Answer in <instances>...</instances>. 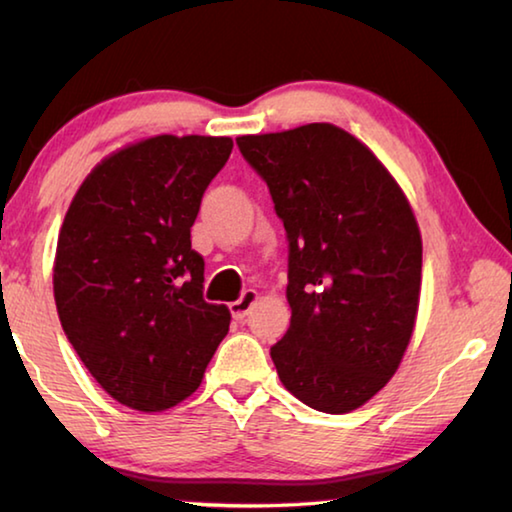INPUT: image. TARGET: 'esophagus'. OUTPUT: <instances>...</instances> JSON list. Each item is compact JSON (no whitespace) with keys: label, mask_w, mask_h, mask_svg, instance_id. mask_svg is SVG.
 <instances>
[{"label":"esophagus","mask_w":512,"mask_h":512,"mask_svg":"<svg viewBox=\"0 0 512 512\" xmlns=\"http://www.w3.org/2000/svg\"><path fill=\"white\" fill-rule=\"evenodd\" d=\"M255 302H257V291L246 289L235 302H230V314H232V318H235V320H244V318L248 316V311L253 309Z\"/></svg>","instance_id":"34e87169"}]
</instances>
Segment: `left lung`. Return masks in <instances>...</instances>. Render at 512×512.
Instances as JSON below:
<instances>
[{
	"label": "left lung",
	"instance_id": "obj_1",
	"mask_svg": "<svg viewBox=\"0 0 512 512\" xmlns=\"http://www.w3.org/2000/svg\"><path fill=\"white\" fill-rule=\"evenodd\" d=\"M289 241L291 325L271 348L302 404L350 413L395 375L420 302L422 239L375 153L332 124L237 137Z\"/></svg>",
	"mask_w": 512,
	"mask_h": 512
}]
</instances>
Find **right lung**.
Listing matches in <instances>:
<instances>
[{"label": "right lung", "mask_w": 512, "mask_h": 512, "mask_svg": "<svg viewBox=\"0 0 512 512\" xmlns=\"http://www.w3.org/2000/svg\"><path fill=\"white\" fill-rule=\"evenodd\" d=\"M230 137L158 135L94 167L58 235L60 325L103 391L137 411H164L201 386L230 327L203 298L205 262L192 225Z\"/></svg>", "instance_id": "1"}]
</instances>
